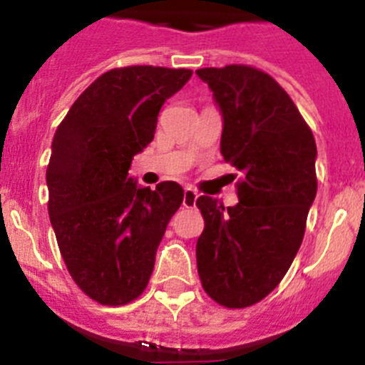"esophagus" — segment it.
Returning a JSON list of instances; mask_svg holds the SVG:
<instances>
[{
	"label": "esophagus",
	"instance_id": "1",
	"mask_svg": "<svg viewBox=\"0 0 365 365\" xmlns=\"http://www.w3.org/2000/svg\"><path fill=\"white\" fill-rule=\"evenodd\" d=\"M196 200H198V192H196V190L190 189V187L183 190V207H187V209H189V207H194L196 205Z\"/></svg>",
	"mask_w": 365,
	"mask_h": 365
}]
</instances>
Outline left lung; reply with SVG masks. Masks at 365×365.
<instances>
[{"label": "left lung", "instance_id": "8db88e82", "mask_svg": "<svg viewBox=\"0 0 365 365\" xmlns=\"http://www.w3.org/2000/svg\"><path fill=\"white\" fill-rule=\"evenodd\" d=\"M223 118L221 155L243 173L240 202L200 196L196 243L203 290L227 308L267 297L297 255L317 194V145L294 101L270 75L245 64L202 68Z\"/></svg>", "mask_w": 365, "mask_h": 365}]
</instances>
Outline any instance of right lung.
<instances>
[{
	"mask_svg": "<svg viewBox=\"0 0 365 365\" xmlns=\"http://www.w3.org/2000/svg\"><path fill=\"white\" fill-rule=\"evenodd\" d=\"M190 75L162 66L106 71L53 135L50 221L70 275L101 304H128L145 290L167 223L183 202L176 182L151 190L128 171L153 140L163 102Z\"/></svg>",
	"mask_w": 365,
	"mask_h": 365,
	"instance_id": "right-lung-1",
	"label": "right lung"
}]
</instances>
